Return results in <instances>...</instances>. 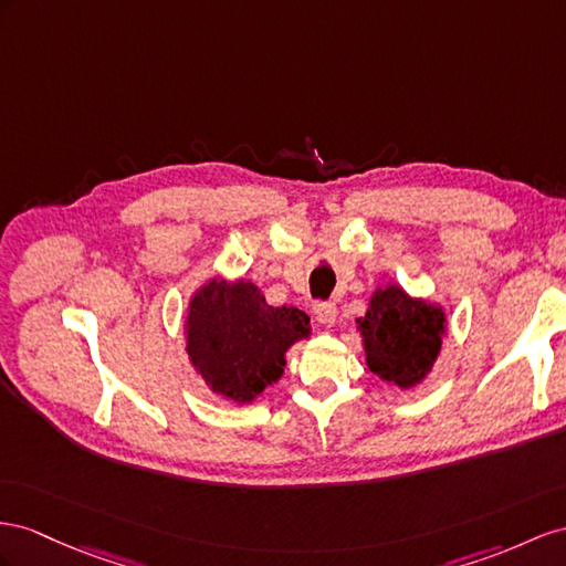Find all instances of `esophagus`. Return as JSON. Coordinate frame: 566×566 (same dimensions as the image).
I'll return each instance as SVG.
<instances>
[{"instance_id": "esophagus-1", "label": "esophagus", "mask_w": 566, "mask_h": 566, "mask_svg": "<svg viewBox=\"0 0 566 566\" xmlns=\"http://www.w3.org/2000/svg\"><path fill=\"white\" fill-rule=\"evenodd\" d=\"M313 313L323 325H335L337 321V306L332 301H317L313 306Z\"/></svg>"}]
</instances>
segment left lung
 <instances>
[{
    "label": "left lung",
    "instance_id": "left-lung-1",
    "mask_svg": "<svg viewBox=\"0 0 566 566\" xmlns=\"http://www.w3.org/2000/svg\"><path fill=\"white\" fill-rule=\"evenodd\" d=\"M356 323L368 368L389 385L411 389L432 370L447 321L440 306L389 284L375 289L366 315Z\"/></svg>",
    "mask_w": 566,
    "mask_h": 566
}]
</instances>
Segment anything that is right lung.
Instances as JSON below:
<instances>
[{"mask_svg": "<svg viewBox=\"0 0 566 566\" xmlns=\"http://www.w3.org/2000/svg\"><path fill=\"white\" fill-rule=\"evenodd\" d=\"M311 337V317L268 306L253 282L210 280L188 303L186 352L214 395L249 403L277 382L286 349Z\"/></svg>", "mask_w": 566, "mask_h": 566, "instance_id": "right-lung-1", "label": "right lung"}]
</instances>
